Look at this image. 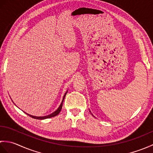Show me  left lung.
Instances as JSON below:
<instances>
[{"mask_svg":"<svg viewBox=\"0 0 153 153\" xmlns=\"http://www.w3.org/2000/svg\"><path fill=\"white\" fill-rule=\"evenodd\" d=\"M90 112H91V111H90ZM92 115H93V114H92Z\"/></svg>","mask_w":153,"mask_h":153,"instance_id":"1","label":"left lung"}]
</instances>
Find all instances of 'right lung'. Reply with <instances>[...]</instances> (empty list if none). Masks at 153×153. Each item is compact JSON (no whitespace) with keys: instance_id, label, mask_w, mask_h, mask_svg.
Masks as SVG:
<instances>
[{"instance_id":"add662e5","label":"right lung","mask_w":153,"mask_h":153,"mask_svg":"<svg viewBox=\"0 0 153 153\" xmlns=\"http://www.w3.org/2000/svg\"><path fill=\"white\" fill-rule=\"evenodd\" d=\"M68 93V91H67L66 92V93L64 94V97H63V99H62V102H61V104H60V105L59 106V107H58V109L56 110V111H54V112H53L52 114H49V115H47V116H32V115L29 114H27V113H25V114H27L28 116H31V118H35V119H37V120H44V119H47V118H52V117H54V116H57V115L58 114L60 113V110H61V109H62V105H63L64 100V98H65V97H66V93Z\"/></svg>"}]
</instances>
